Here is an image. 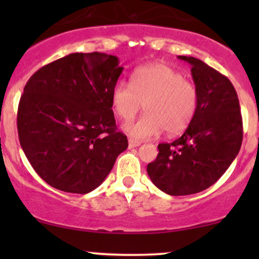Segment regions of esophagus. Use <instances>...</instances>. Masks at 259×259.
<instances>
[{"instance_id": "34e87169", "label": "esophagus", "mask_w": 259, "mask_h": 259, "mask_svg": "<svg viewBox=\"0 0 259 259\" xmlns=\"http://www.w3.org/2000/svg\"><path fill=\"white\" fill-rule=\"evenodd\" d=\"M140 145H141V142H139V141H135V140H132V139L129 140V148L138 147V146H140Z\"/></svg>"}]
</instances>
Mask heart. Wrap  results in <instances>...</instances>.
Listing matches in <instances>:
<instances>
[{
  "instance_id": "b5f03b06",
  "label": "heart",
  "mask_w": 259,
  "mask_h": 259,
  "mask_svg": "<svg viewBox=\"0 0 259 259\" xmlns=\"http://www.w3.org/2000/svg\"><path fill=\"white\" fill-rule=\"evenodd\" d=\"M111 103L117 117L134 119L144 103L145 114L124 125L134 140H148L163 132L177 135L194 120L198 108V91L183 74L164 63H152L135 69L130 84L119 80L111 91Z\"/></svg>"
}]
</instances>
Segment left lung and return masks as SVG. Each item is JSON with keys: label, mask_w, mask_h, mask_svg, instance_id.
<instances>
[{"label": "left lung", "mask_w": 259, "mask_h": 259, "mask_svg": "<svg viewBox=\"0 0 259 259\" xmlns=\"http://www.w3.org/2000/svg\"><path fill=\"white\" fill-rule=\"evenodd\" d=\"M191 64L198 108L185 133L158 145V156L147 165L152 183L165 194L185 196L212 186L236 158L242 142L237 94L227 76L201 59L178 56Z\"/></svg>", "instance_id": "left-lung-1"}]
</instances>
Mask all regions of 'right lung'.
I'll use <instances>...</instances> for the list:
<instances>
[{
    "mask_svg": "<svg viewBox=\"0 0 259 259\" xmlns=\"http://www.w3.org/2000/svg\"><path fill=\"white\" fill-rule=\"evenodd\" d=\"M123 72L106 53H70L40 68L18 107V136L31 167L49 185L89 194L127 148L117 132L111 91Z\"/></svg>",
    "mask_w": 259,
    "mask_h": 259,
    "instance_id": "1",
    "label": "right lung"
}]
</instances>
